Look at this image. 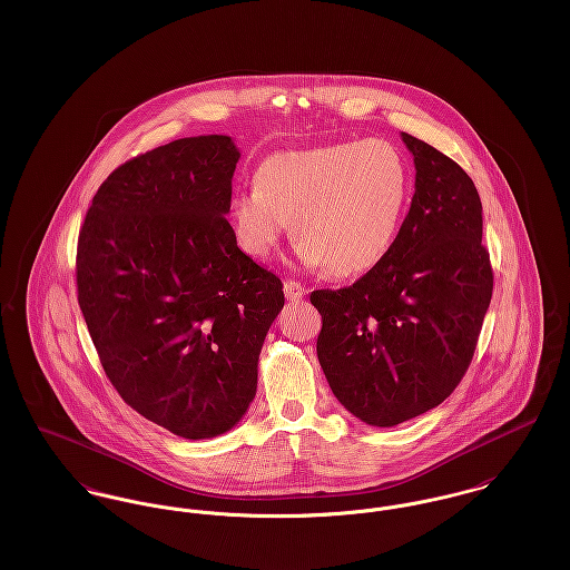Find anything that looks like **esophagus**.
I'll return each mask as SVG.
<instances>
[{
	"label": "esophagus",
	"instance_id": "1",
	"mask_svg": "<svg viewBox=\"0 0 570 570\" xmlns=\"http://www.w3.org/2000/svg\"><path fill=\"white\" fill-rule=\"evenodd\" d=\"M305 293H307V288L301 282H295V279H286L284 282V295H286V298L298 301Z\"/></svg>",
	"mask_w": 570,
	"mask_h": 570
}]
</instances>
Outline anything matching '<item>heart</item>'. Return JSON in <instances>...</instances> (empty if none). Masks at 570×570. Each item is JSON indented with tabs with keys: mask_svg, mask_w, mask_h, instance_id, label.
<instances>
[{
	"mask_svg": "<svg viewBox=\"0 0 570 570\" xmlns=\"http://www.w3.org/2000/svg\"><path fill=\"white\" fill-rule=\"evenodd\" d=\"M410 177L402 154L382 138L273 154L256 186L233 196L237 242L267 258L293 222L298 254L337 277L370 272L395 244Z\"/></svg>",
	"mask_w": 570,
	"mask_h": 570,
	"instance_id": "1",
	"label": "heart"
}]
</instances>
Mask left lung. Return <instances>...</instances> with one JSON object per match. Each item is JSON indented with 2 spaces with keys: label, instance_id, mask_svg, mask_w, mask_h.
I'll return each mask as SVG.
<instances>
[{
  "label": "left lung",
  "instance_id": "obj_1",
  "mask_svg": "<svg viewBox=\"0 0 570 570\" xmlns=\"http://www.w3.org/2000/svg\"><path fill=\"white\" fill-rule=\"evenodd\" d=\"M414 196L395 244L340 291H314L316 353L340 404L393 428L442 404L460 384L488 314L493 273L483 205L460 164L402 132Z\"/></svg>",
  "mask_w": 570,
  "mask_h": 570
}]
</instances>
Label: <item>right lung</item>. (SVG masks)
Returning a JSON list of instances; mask_svg holds the SVG:
<instances>
[{
	"mask_svg": "<svg viewBox=\"0 0 570 570\" xmlns=\"http://www.w3.org/2000/svg\"><path fill=\"white\" fill-rule=\"evenodd\" d=\"M242 154L230 136L179 138L98 188L77 247L82 318L112 386L188 440L233 430L256 395L282 282L237 245Z\"/></svg>",
	"mask_w": 570,
	"mask_h": 570,
	"instance_id": "add662e5",
	"label": "right lung"
}]
</instances>
